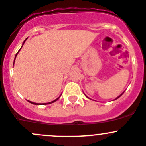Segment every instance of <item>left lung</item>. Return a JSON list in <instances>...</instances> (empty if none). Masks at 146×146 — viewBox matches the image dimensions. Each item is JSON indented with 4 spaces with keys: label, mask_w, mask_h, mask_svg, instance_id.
<instances>
[{
    "label": "left lung",
    "mask_w": 146,
    "mask_h": 146,
    "mask_svg": "<svg viewBox=\"0 0 146 146\" xmlns=\"http://www.w3.org/2000/svg\"><path fill=\"white\" fill-rule=\"evenodd\" d=\"M123 93H124V92H123V93L121 94H120V95H119V96H117V97H116V99H114V100H116V99H119V97H120V96H121V95H122V94H123ZM84 95H85V94H84ZM85 96H86V95H85ZM86 96V97H87V98H88V99H90V98H89V97H88V96Z\"/></svg>",
    "instance_id": "8db88e82"
}]
</instances>
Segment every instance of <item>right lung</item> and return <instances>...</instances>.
<instances>
[{"label":"right lung","instance_id":"right-lung-1","mask_svg":"<svg viewBox=\"0 0 146 146\" xmlns=\"http://www.w3.org/2000/svg\"><path fill=\"white\" fill-rule=\"evenodd\" d=\"M27 38H26L25 39V40H24V42H23V44H22V46H21V49H20V50H19V51H18V52H17V54H15V59H14V62H15V58H16V57H17V54H18V52H20V50H21V48H22V47H23V44H24V43H25V42L26 41V40H27ZM14 62H13V65H14ZM62 95V94H61ZM61 95H60V96H59V97L58 98H57V99H54V100H53V101H52V102H48V103H44V104H39V103H35V102H30V101H29V100H27V102H30V103H31V104H35V105H46V104H52V103H54V102H56V101H57V100H58V99H60V96H61Z\"/></svg>","mask_w":146,"mask_h":146}]
</instances>
